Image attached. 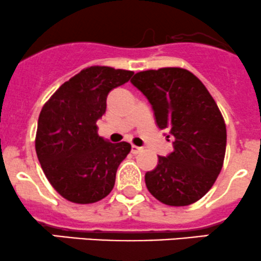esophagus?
I'll list each match as a JSON object with an SVG mask.
<instances>
[{
  "instance_id": "obj_1",
  "label": "esophagus",
  "mask_w": 261,
  "mask_h": 261,
  "mask_svg": "<svg viewBox=\"0 0 261 261\" xmlns=\"http://www.w3.org/2000/svg\"><path fill=\"white\" fill-rule=\"evenodd\" d=\"M141 150H142V147L135 146V145H133V146H131V152L133 153H139Z\"/></svg>"
}]
</instances>
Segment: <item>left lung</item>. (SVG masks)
<instances>
[{"instance_id": "obj_1", "label": "left lung", "mask_w": 261, "mask_h": 261, "mask_svg": "<svg viewBox=\"0 0 261 261\" xmlns=\"http://www.w3.org/2000/svg\"><path fill=\"white\" fill-rule=\"evenodd\" d=\"M131 84L151 103L159 128L169 131L166 138L174 146L145 174L147 190L170 206L194 204L223 167L226 126L220 110L204 84L185 68L141 71Z\"/></svg>"}]
</instances>
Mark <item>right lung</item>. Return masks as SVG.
Masks as SVG:
<instances>
[{
	"label": "right lung",
	"instance_id": "1",
	"mask_svg": "<svg viewBox=\"0 0 261 261\" xmlns=\"http://www.w3.org/2000/svg\"><path fill=\"white\" fill-rule=\"evenodd\" d=\"M133 75L108 66L84 68L41 110L35 144L38 161L55 190L68 201L92 204L114 189L117 167L131 145L100 138L96 121L105 114L109 92Z\"/></svg>",
	"mask_w": 261,
	"mask_h": 261
}]
</instances>
